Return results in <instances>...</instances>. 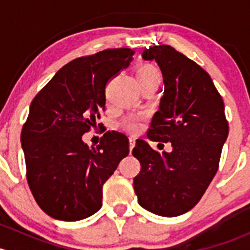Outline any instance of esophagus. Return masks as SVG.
<instances>
[{"mask_svg": "<svg viewBox=\"0 0 250 250\" xmlns=\"http://www.w3.org/2000/svg\"><path fill=\"white\" fill-rule=\"evenodd\" d=\"M135 146V138L134 137H129V151L132 152L133 147Z\"/></svg>", "mask_w": 250, "mask_h": 250, "instance_id": "1", "label": "esophagus"}]
</instances>
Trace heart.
I'll return each mask as SVG.
<instances>
[{
  "label": "heart",
  "instance_id": "obj_1",
  "mask_svg": "<svg viewBox=\"0 0 250 250\" xmlns=\"http://www.w3.org/2000/svg\"><path fill=\"white\" fill-rule=\"evenodd\" d=\"M156 76H158V71L151 65H143L137 71V77L151 78ZM125 127L129 128L130 130H137L138 127H139V121H138V118H130L125 122Z\"/></svg>",
  "mask_w": 250,
  "mask_h": 250
}]
</instances>
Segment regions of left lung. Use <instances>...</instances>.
Instances as JSON below:
<instances>
[{
    "mask_svg": "<svg viewBox=\"0 0 250 250\" xmlns=\"http://www.w3.org/2000/svg\"><path fill=\"white\" fill-rule=\"evenodd\" d=\"M143 59L160 66L165 93L147 138L172 143V152L137 140L133 156L141 165L134 191L144 209L178 216L192 209L216 174L229 135L223 98L206 71L167 44L150 47Z\"/></svg>",
    "mask_w": 250,
    "mask_h": 250,
    "instance_id": "left-lung-1",
    "label": "left lung"
}]
</instances>
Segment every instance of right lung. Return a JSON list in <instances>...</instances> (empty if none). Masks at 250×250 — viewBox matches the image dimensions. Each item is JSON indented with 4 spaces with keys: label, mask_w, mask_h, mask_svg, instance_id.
I'll return each mask as SVG.
<instances>
[{
    "label": "right lung",
    "mask_w": 250,
    "mask_h": 250,
    "mask_svg": "<svg viewBox=\"0 0 250 250\" xmlns=\"http://www.w3.org/2000/svg\"><path fill=\"white\" fill-rule=\"evenodd\" d=\"M129 48L105 49L62 66L30 105L21 147L30 190L52 218L77 221L102 208L103 185L129 153L128 138L112 132L97 147L83 143L100 111L105 85L133 60Z\"/></svg>",
    "instance_id": "obj_1"
}]
</instances>
